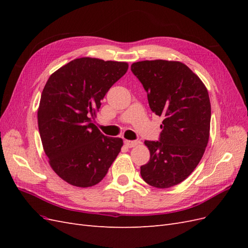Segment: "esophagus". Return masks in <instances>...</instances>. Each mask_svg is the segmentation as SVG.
Instances as JSON below:
<instances>
[{"mask_svg": "<svg viewBox=\"0 0 248 248\" xmlns=\"http://www.w3.org/2000/svg\"><path fill=\"white\" fill-rule=\"evenodd\" d=\"M124 142H125V145L128 147V148H133V147L138 146L140 141L139 140H125Z\"/></svg>", "mask_w": 248, "mask_h": 248, "instance_id": "esophagus-1", "label": "esophagus"}]
</instances>
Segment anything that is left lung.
Returning a JSON list of instances; mask_svg holds the SVG:
<instances>
[{"instance_id": "left-lung-1", "label": "left lung", "mask_w": 248, "mask_h": 248, "mask_svg": "<svg viewBox=\"0 0 248 248\" xmlns=\"http://www.w3.org/2000/svg\"><path fill=\"white\" fill-rule=\"evenodd\" d=\"M155 115L162 117L159 140H145L150 160L140 167L144 181L169 188L188 177L206 150L211 120L207 88L181 62L153 60L131 65Z\"/></svg>"}]
</instances>
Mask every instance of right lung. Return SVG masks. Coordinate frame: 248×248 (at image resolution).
Here are the masks:
<instances>
[{
  "mask_svg": "<svg viewBox=\"0 0 248 248\" xmlns=\"http://www.w3.org/2000/svg\"><path fill=\"white\" fill-rule=\"evenodd\" d=\"M127 69L125 62L79 58L52 73L44 86L37 114L40 138L49 166L67 183H99L121 151L123 140L104 136L93 119Z\"/></svg>",
  "mask_w": 248,
  "mask_h": 248,
  "instance_id": "add662e5",
  "label": "right lung"
}]
</instances>
